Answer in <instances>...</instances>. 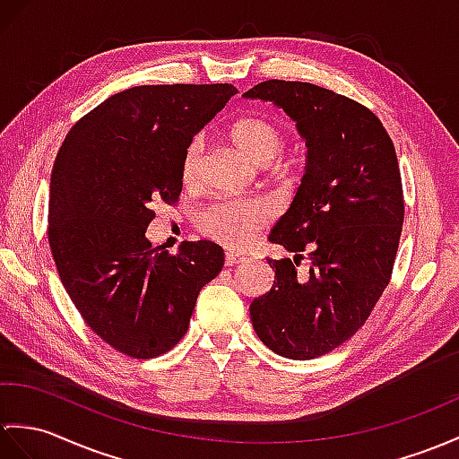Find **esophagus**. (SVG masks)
<instances>
[{"mask_svg":"<svg viewBox=\"0 0 459 459\" xmlns=\"http://www.w3.org/2000/svg\"><path fill=\"white\" fill-rule=\"evenodd\" d=\"M244 262V258L242 255H238V254H230V252H227V255H225V265H238V264H242Z\"/></svg>","mask_w":459,"mask_h":459,"instance_id":"obj_1","label":"esophagus"}]
</instances>
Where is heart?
Returning a JSON list of instances; mask_svg holds the SVG:
<instances>
[{
    "mask_svg": "<svg viewBox=\"0 0 459 459\" xmlns=\"http://www.w3.org/2000/svg\"><path fill=\"white\" fill-rule=\"evenodd\" d=\"M229 138L234 148L258 168L270 166L285 148V136L272 121L262 117H244L232 123ZM204 160V141L194 136L181 152L179 174L186 186H194ZM275 217V209L264 199L222 201L199 212L197 229L207 238L230 250L247 248L262 229Z\"/></svg>",
    "mask_w": 459,
    "mask_h": 459,
    "instance_id": "heart-1",
    "label": "heart"
}]
</instances>
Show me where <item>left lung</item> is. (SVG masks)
Returning <instances> with one entry per match:
<instances>
[{
    "instance_id": "1",
    "label": "left lung",
    "mask_w": 459,
    "mask_h": 459,
    "mask_svg": "<svg viewBox=\"0 0 459 459\" xmlns=\"http://www.w3.org/2000/svg\"><path fill=\"white\" fill-rule=\"evenodd\" d=\"M244 98L278 105L307 144L301 186L270 234L295 255L268 260L275 280L252 301V326L275 354L313 359L354 336L389 285L404 219L395 146L368 108L315 83L268 80ZM305 255L312 268L297 276Z\"/></svg>"
}]
</instances>
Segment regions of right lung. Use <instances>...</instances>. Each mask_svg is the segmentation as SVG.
Listing matches in <instances>:
<instances>
[{"instance_id": "obj_1", "label": "right lung", "mask_w": 459, "mask_h": 459, "mask_svg": "<svg viewBox=\"0 0 459 459\" xmlns=\"http://www.w3.org/2000/svg\"><path fill=\"white\" fill-rule=\"evenodd\" d=\"M238 90L230 83L136 85L72 126L50 178L48 242L83 321L121 354L148 359L187 333L201 287L225 254L211 240L152 247V205L176 204L186 144Z\"/></svg>"}]
</instances>
